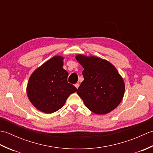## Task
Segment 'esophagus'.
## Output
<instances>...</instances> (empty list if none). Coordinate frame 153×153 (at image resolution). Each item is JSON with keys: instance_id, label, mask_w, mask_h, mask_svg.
<instances>
[{"instance_id": "obj_1", "label": "esophagus", "mask_w": 153, "mask_h": 153, "mask_svg": "<svg viewBox=\"0 0 153 153\" xmlns=\"http://www.w3.org/2000/svg\"><path fill=\"white\" fill-rule=\"evenodd\" d=\"M79 83H76V84H75V87H76L77 89H78V87H79Z\"/></svg>"}]
</instances>
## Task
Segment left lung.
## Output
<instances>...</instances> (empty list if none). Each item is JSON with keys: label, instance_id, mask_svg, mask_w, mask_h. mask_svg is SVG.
I'll list each match as a JSON object with an SVG mask.
<instances>
[{"label": "left lung", "instance_id": "left-lung-1", "mask_svg": "<svg viewBox=\"0 0 153 153\" xmlns=\"http://www.w3.org/2000/svg\"><path fill=\"white\" fill-rule=\"evenodd\" d=\"M76 58L84 68V80L77 93L87 108L97 114H106L115 109L124 95L125 83L114 66L94 56L77 54Z\"/></svg>", "mask_w": 153, "mask_h": 153}]
</instances>
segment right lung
<instances>
[{"mask_svg":"<svg viewBox=\"0 0 153 153\" xmlns=\"http://www.w3.org/2000/svg\"><path fill=\"white\" fill-rule=\"evenodd\" d=\"M64 57L54 56L35 70L29 79L27 95L41 112L52 114L62 107L71 93L77 91L68 83V71L63 68Z\"/></svg>","mask_w":153,"mask_h":153,"instance_id":"obj_1","label":"right lung"}]
</instances>
